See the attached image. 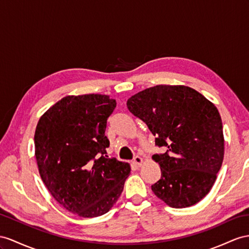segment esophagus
<instances>
[{"label": "esophagus", "mask_w": 249, "mask_h": 249, "mask_svg": "<svg viewBox=\"0 0 249 249\" xmlns=\"http://www.w3.org/2000/svg\"><path fill=\"white\" fill-rule=\"evenodd\" d=\"M133 163H135L136 165H138V166H141V165L144 163L143 158L140 157V156H136L135 159H133Z\"/></svg>", "instance_id": "esophagus-1"}]
</instances>
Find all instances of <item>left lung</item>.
<instances>
[{
    "instance_id": "obj_1",
    "label": "left lung",
    "mask_w": 249,
    "mask_h": 249,
    "mask_svg": "<svg viewBox=\"0 0 249 249\" xmlns=\"http://www.w3.org/2000/svg\"><path fill=\"white\" fill-rule=\"evenodd\" d=\"M131 113L166 147L154 155L161 179L151 190L168 206L185 208L209 193L224 158L222 120L213 103L184 85H157L127 101Z\"/></svg>"
}]
</instances>
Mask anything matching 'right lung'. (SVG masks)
Segmentation results:
<instances>
[{"label": "right lung", "mask_w": 249, "mask_h": 249, "mask_svg": "<svg viewBox=\"0 0 249 249\" xmlns=\"http://www.w3.org/2000/svg\"><path fill=\"white\" fill-rule=\"evenodd\" d=\"M116 100L106 94L67 95L37 122L35 155L48 191L82 218L109 212L122 194L130 165L108 158L107 119Z\"/></svg>", "instance_id": "right-lung-1"}]
</instances>
